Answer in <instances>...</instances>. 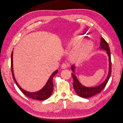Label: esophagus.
Returning a JSON list of instances; mask_svg holds the SVG:
<instances>
[{"label":"esophagus","instance_id":"34e87169","mask_svg":"<svg viewBox=\"0 0 123 123\" xmlns=\"http://www.w3.org/2000/svg\"><path fill=\"white\" fill-rule=\"evenodd\" d=\"M69 66V65L68 63H63L62 65V68H63V69H65L67 68H68Z\"/></svg>","mask_w":123,"mask_h":123}]
</instances>
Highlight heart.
<instances>
[{
	"instance_id": "heart-1",
	"label": "heart",
	"mask_w": 123,
	"mask_h": 123,
	"mask_svg": "<svg viewBox=\"0 0 123 123\" xmlns=\"http://www.w3.org/2000/svg\"><path fill=\"white\" fill-rule=\"evenodd\" d=\"M81 36L76 37L71 41V44L74 45L79 43L81 40ZM93 48V43L90 40L81 43L75 49L72 54L73 58L78 60H84L89 55Z\"/></svg>"
}]
</instances>
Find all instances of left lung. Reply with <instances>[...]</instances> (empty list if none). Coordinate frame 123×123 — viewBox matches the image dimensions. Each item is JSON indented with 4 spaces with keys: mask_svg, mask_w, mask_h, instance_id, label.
Returning <instances> with one entry per match:
<instances>
[{
    "mask_svg": "<svg viewBox=\"0 0 123 123\" xmlns=\"http://www.w3.org/2000/svg\"><path fill=\"white\" fill-rule=\"evenodd\" d=\"M100 49L106 50L107 51V54L109 58V71L107 78L105 80L104 82L101 85H99L96 87H87L83 86L81 85L78 80L77 77L74 74L72 73V77L74 79V84L73 86L75 91L77 92V94L81 98H89L91 97L95 96L98 93L101 92V91L104 89V87L106 86L108 81L110 78L112 72V62H111V52L109 48V45L105 39L101 37V43H100ZM74 68L75 67L73 65L72 67V69L73 72H74Z\"/></svg>",
    "mask_w": 123,
    "mask_h": 123,
    "instance_id": "1",
    "label": "left lung"
}]
</instances>
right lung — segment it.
I'll return each instance as SVG.
<instances>
[{
	"instance_id": "1",
	"label": "right lung",
	"mask_w": 123,
	"mask_h": 123,
	"mask_svg": "<svg viewBox=\"0 0 123 123\" xmlns=\"http://www.w3.org/2000/svg\"><path fill=\"white\" fill-rule=\"evenodd\" d=\"M12 55H13V51H12V53H11V72H12V77H13V80L15 81V83L16 84L17 86H18V87L19 89V90L21 91V92L23 93H24V94L26 97H27L28 98L34 99V100H39V101H43V100H46V99L48 98L51 96V93L52 92V91H53L54 85H53V83H52V80H53L54 76L58 72L57 70L55 71L53 74H52L51 75V76L49 77V79L47 83L46 84L45 86L40 91H39L38 92H27V91H26L24 90H23L22 88H21V87L18 85V84H17V81H16L15 79L14 74H13V71Z\"/></svg>"
}]
</instances>
